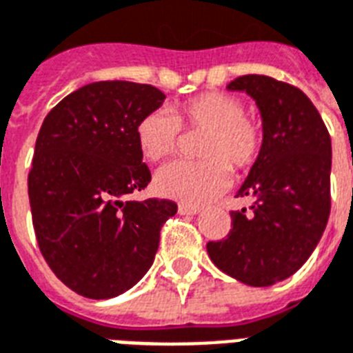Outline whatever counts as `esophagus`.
I'll return each instance as SVG.
<instances>
[{"label": "esophagus", "instance_id": "esophagus-1", "mask_svg": "<svg viewBox=\"0 0 353 353\" xmlns=\"http://www.w3.org/2000/svg\"><path fill=\"white\" fill-rule=\"evenodd\" d=\"M201 212V208L196 206H188V204H180L179 214L180 215H196Z\"/></svg>", "mask_w": 353, "mask_h": 353}]
</instances>
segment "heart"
<instances>
[{"mask_svg": "<svg viewBox=\"0 0 353 353\" xmlns=\"http://www.w3.org/2000/svg\"><path fill=\"white\" fill-rule=\"evenodd\" d=\"M180 128L206 132L201 157L208 160L169 163L158 171L154 185L160 195L188 204H204L225 193L232 179L228 163L250 168L263 145V130L256 119L245 116L243 101L210 92L173 106L171 116L157 110L141 117L136 127L141 157L149 162L171 157L179 147Z\"/></svg>", "mask_w": 353, "mask_h": 353, "instance_id": "b5f03b06", "label": "heart"}]
</instances>
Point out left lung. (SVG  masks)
<instances>
[{"label":"left lung","instance_id":"obj_1","mask_svg":"<svg viewBox=\"0 0 353 353\" xmlns=\"http://www.w3.org/2000/svg\"><path fill=\"white\" fill-rule=\"evenodd\" d=\"M259 108L263 145L236 196L252 206L230 212L226 239L210 241L217 269L254 288L293 276L321 241L330 217L332 139L310 97L267 75H243L228 84Z\"/></svg>","mask_w":353,"mask_h":353}]
</instances>
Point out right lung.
Here are the masks:
<instances>
[{
	"label": "right lung",
	"mask_w": 353,
	"mask_h": 353,
	"mask_svg": "<svg viewBox=\"0 0 353 353\" xmlns=\"http://www.w3.org/2000/svg\"><path fill=\"white\" fill-rule=\"evenodd\" d=\"M163 99L151 84H86L38 132L27 180L38 247L57 278L86 299H114L136 285L176 214L165 199L125 201L151 182L136 127Z\"/></svg>",
	"instance_id": "right-lung-1"
}]
</instances>
